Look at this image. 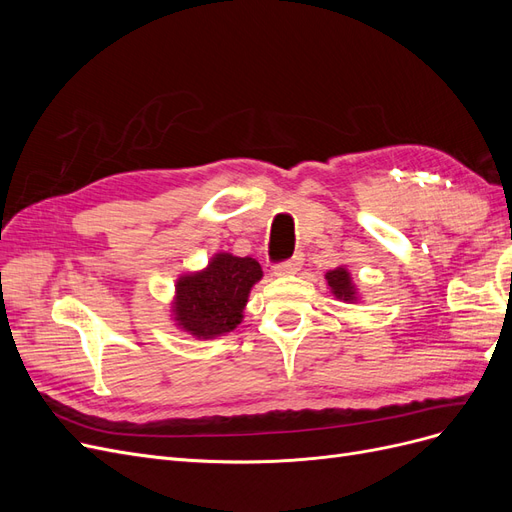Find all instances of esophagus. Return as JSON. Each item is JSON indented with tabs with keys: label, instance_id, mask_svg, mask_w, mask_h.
Wrapping results in <instances>:
<instances>
[{
	"label": "esophagus",
	"instance_id": "1",
	"mask_svg": "<svg viewBox=\"0 0 512 512\" xmlns=\"http://www.w3.org/2000/svg\"><path fill=\"white\" fill-rule=\"evenodd\" d=\"M301 267H303V254L299 252V254H294L292 258L280 262V265L275 267V275H292V273H297Z\"/></svg>",
	"mask_w": 512,
	"mask_h": 512
}]
</instances>
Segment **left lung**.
Listing matches in <instances>:
<instances>
[{"label": "left lung", "mask_w": 512, "mask_h": 512, "mask_svg": "<svg viewBox=\"0 0 512 512\" xmlns=\"http://www.w3.org/2000/svg\"><path fill=\"white\" fill-rule=\"evenodd\" d=\"M327 282L333 290V294L337 299H344V301H354V286H352V280H350V273L346 269H335V271H329L327 273Z\"/></svg>", "instance_id": "left-lung-1"}]
</instances>
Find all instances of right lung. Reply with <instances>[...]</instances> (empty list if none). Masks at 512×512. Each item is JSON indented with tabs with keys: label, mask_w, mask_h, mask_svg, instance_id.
I'll use <instances>...</instances> for the list:
<instances>
[{
	"label": "right lung",
	"mask_w": 512,
	"mask_h": 512,
	"mask_svg": "<svg viewBox=\"0 0 512 512\" xmlns=\"http://www.w3.org/2000/svg\"><path fill=\"white\" fill-rule=\"evenodd\" d=\"M262 277L254 258L218 254L205 271L183 275L177 282L175 320L196 337H218L237 327L247 294Z\"/></svg>",
	"instance_id": "right-lung-1"
}]
</instances>
